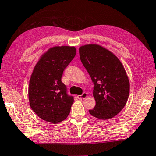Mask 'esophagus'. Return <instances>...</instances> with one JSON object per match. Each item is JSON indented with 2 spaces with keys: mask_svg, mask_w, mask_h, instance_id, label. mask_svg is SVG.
<instances>
[{
  "mask_svg": "<svg viewBox=\"0 0 156 156\" xmlns=\"http://www.w3.org/2000/svg\"><path fill=\"white\" fill-rule=\"evenodd\" d=\"M88 96V94L86 93H83L82 95H78L77 98L78 99H85V98Z\"/></svg>",
  "mask_w": 156,
  "mask_h": 156,
  "instance_id": "esophagus-1",
  "label": "esophagus"
}]
</instances>
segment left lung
I'll return each instance as SVG.
<instances>
[{"label": "left lung", "instance_id": "8db88e82", "mask_svg": "<svg viewBox=\"0 0 156 156\" xmlns=\"http://www.w3.org/2000/svg\"><path fill=\"white\" fill-rule=\"evenodd\" d=\"M79 51L95 85L93 94L96 105L89 113L102 120L113 118L125 107L130 93L123 64L109 50L97 44L83 45Z\"/></svg>", "mask_w": 156, "mask_h": 156}]
</instances>
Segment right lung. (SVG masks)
<instances>
[{
    "label": "right lung",
    "mask_w": 156,
    "mask_h": 156,
    "mask_svg": "<svg viewBox=\"0 0 156 156\" xmlns=\"http://www.w3.org/2000/svg\"><path fill=\"white\" fill-rule=\"evenodd\" d=\"M76 54V48L56 46L40 57L31 74L28 100L30 108L40 119L59 123L68 116L74 98L61 81L65 68Z\"/></svg>",
    "instance_id": "right-lung-1"
}]
</instances>
